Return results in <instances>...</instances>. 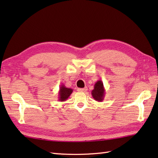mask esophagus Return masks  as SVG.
<instances>
[{
	"instance_id": "34e87169",
	"label": "esophagus",
	"mask_w": 158,
	"mask_h": 158,
	"mask_svg": "<svg viewBox=\"0 0 158 158\" xmlns=\"http://www.w3.org/2000/svg\"><path fill=\"white\" fill-rule=\"evenodd\" d=\"M88 90V88H77V91L79 92H86Z\"/></svg>"
}]
</instances>
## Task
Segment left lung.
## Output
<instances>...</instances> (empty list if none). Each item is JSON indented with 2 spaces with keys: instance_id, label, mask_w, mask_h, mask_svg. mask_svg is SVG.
Returning a JSON list of instances; mask_svg holds the SVG:
<instances>
[{
  "instance_id": "8db88e82",
  "label": "left lung",
  "mask_w": 158,
  "mask_h": 158,
  "mask_svg": "<svg viewBox=\"0 0 158 158\" xmlns=\"http://www.w3.org/2000/svg\"><path fill=\"white\" fill-rule=\"evenodd\" d=\"M92 95L94 99L98 102H102L104 100L105 96V89L101 80H98L95 83L94 88L92 91Z\"/></svg>"
}]
</instances>
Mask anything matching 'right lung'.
<instances>
[{
    "label": "right lung",
    "instance_id": "1",
    "mask_svg": "<svg viewBox=\"0 0 158 158\" xmlns=\"http://www.w3.org/2000/svg\"><path fill=\"white\" fill-rule=\"evenodd\" d=\"M73 92V89L71 88H66V86L62 84L60 87L58 92V100L60 102H64L69 98V97Z\"/></svg>",
    "mask_w": 158,
    "mask_h": 158
}]
</instances>
